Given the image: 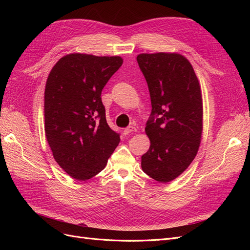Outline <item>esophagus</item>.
<instances>
[{
  "instance_id": "1",
  "label": "esophagus",
  "mask_w": 250,
  "mask_h": 250,
  "mask_svg": "<svg viewBox=\"0 0 250 250\" xmlns=\"http://www.w3.org/2000/svg\"><path fill=\"white\" fill-rule=\"evenodd\" d=\"M135 131H137V127H134V126H128L124 129L125 134H129V133L135 132Z\"/></svg>"
}]
</instances>
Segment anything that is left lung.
Instances as JSON below:
<instances>
[{
    "mask_svg": "<svg viewBox=\"0 0 250 250\" xmlns=\"http://www.w3.org/2000/svg\"><path fill=\"white\" fill-rule=\"evenodd\" d=\"M151 99L145 131L150 147L142 156V169L158 183H169L193 162L202 134V95L188 60L177 53L137 57Z\"/></svg>",
    "mask_w": 250,
    "mask_h": 250,
    "instance_id": "1",
    "label": "left lung"
}]
</instances>
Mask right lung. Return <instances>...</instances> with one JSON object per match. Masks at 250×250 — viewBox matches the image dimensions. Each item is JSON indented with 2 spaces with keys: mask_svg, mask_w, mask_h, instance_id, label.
Segmentation results:
<instances>
[{
  "mask_svg": "<svg viewBox=\"0 0 250 250\" xmlns=\"http://www.w3.org/2000/svg\"><path fill=\"white\" fill-rule=\"evenodd\" d=\"M123 63L120 56L73 53L51 70L44 89V131L56 163L87 180L101 172L120 143L108 126L102 89Z\"/></svg>",
  "mask_w": 250,
  "mask_h": 250,
  "instance_id": "add662e5",
  "label": "right lung"
}]
</instances>
